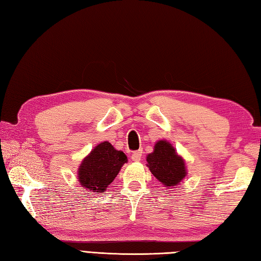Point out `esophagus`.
Here are the masks:
<instances>
[{"label": "esophagus", "mask_w": 261, "mask_h": 261, "mask_svg": "<svg viewBox=\"0 0 261 261\" xmlns=\"http://www.w3.org/2000/svg\"><path fill=\"white\" fill-rule=\"evenodd\" d=\"M141 157H142V151L141 150H137V151H135L134 153H132L131 159L134 160V162H140Z\"/></svg>", "instance_id": "obj_1"}]
</instances>
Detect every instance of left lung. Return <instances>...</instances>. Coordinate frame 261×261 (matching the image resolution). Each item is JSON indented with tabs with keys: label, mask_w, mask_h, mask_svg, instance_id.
<instances>
[{
	"label": "left lung",
	"mask_w": 261,
	"mask_h": 261,
	"mask_svg": "<svg viewBox=\"0 0 261 261\" xmlns=\"http://www.w3.org/2000/svg\"><path fill=\"white\" fill-rule=\"evenodd\" d=\"M147 162L153 176L166 186H175L186 176L184 160L167 141H158Z\"/></svg>",
	"instance_id": "left-lung-1"
}]
</instances>
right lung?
<instances>
[{
	"instance_id": "right-lung-1",
	"label": "right lung",
	"mask_w": 261,
	"mask_h": 261,
	"mask_svg": "<svg viewBox=\"0 0 261 261\" xmlns=\"http://www.w3.org/2000/svg\"><path fill=\"white\" fill-rule=\"evenodd\" d=\"M126 162L125 154L115 150L110 142L99 143L81 165L79 169L81 185L91 192H104Z\"/></svg>"
}]
</instances>
